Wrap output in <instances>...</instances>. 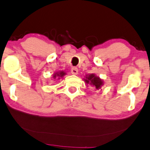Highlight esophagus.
<instances>
[{
	"mask_svg": "<svg viewBox=\"0 0 150 150\" xmlns=\"http://www.w3.org/2000/svg\"><path fill=\"white\" fill-rule=\"evenodd\" d=\"M71 72L72 74L77 75L78 74V69L76 67H73V68L71 69Z\"/></svg>",
	"mask_w": 150,
	"mask_h": 150,
	"instance_id": "obj_1",
	"label": "esophagus"
}]
</instances>
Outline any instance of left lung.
<instances>
[{"mask_svg": "<svg viewBox=\"0 0 150 150\" xmlns=\"http://www.w3.org/2000/svg\"><path fill=\"white\" fill-rule=\"evenodd\" d=\"M83 81L87 85H90L91 86L94 87L95 90H99L104 84L103 81L100 77L96 76L94 74H90L86 75L85 79H83Z\"/></svg>", "mask_w": 150, "mask_h": 150, "instance_id": "obj_1", "label": "left lung"}]
</instances>
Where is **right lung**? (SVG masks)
<instances>
[{"instance_id": "1", "label": "right lung", "mask_w": 150, "mask_h": 150, "mask_svg": "<svg viewBox=\"0 0 150 150\" xmlns=\"http://www.w3.org/2000/svg\"><path fill=\"white\" fill-rule=\"evenodd\" d=\"M66 74H67V73H66V72H64V71H59L55 72V73L53 74L52 76H53V79H54L59 80V79H62Z\"/></svg>"}]
</instances>
